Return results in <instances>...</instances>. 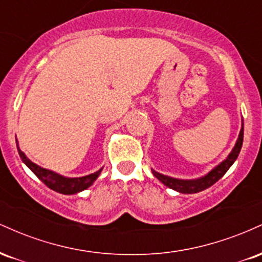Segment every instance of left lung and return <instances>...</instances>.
<instances>
[{
	"instance_id": "1",
	"label": "left lung",
	"mask_w": 262,
	"mask_h": 262,
	"mask_svg": "<svg viewBox=\"0 0 262 262\" xmlns=\"http://www.w3.org/2000/svg\"><path fill=\"white\" fill-rule=\"evenodd\" d=\"M243 138H244V123L242 125V130L239 133V138H237L235 146L231 150V152L228 155V158L225 159L223 162L218 165L217 167H214L212 171H209L206 176L201 177L197 180H177L172 179V177L164 176L161 173L156 172V171L151 170L154 176L158 180L164 183L167 187L175 189L177 192H181V193H197V192L203 191V189L210 187L212 185H214L219 179L224 176V173L229 170V167L234 164V161L236 160L237 155H239L240 149L243 146Z\"/></svg>"
}]
</instances>
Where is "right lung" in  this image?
<instances>
[{
  "mask_svg": "<svg viewBox=\"0 0 262 262\" xmlns=\"http://www.w3.org/2000/svg\"><path fill=\"white\" fill-rule=\"evenodd\" d=\"M17 149L18 154H19L22 161L33 171V173H34V175L50 189L62 194H74L80 191H83V189H86L87 187H90V186L95 182V180L100 176L102 171V169H100L98 171H96L95 173H91V175L76 177V179H69V177L60 176L58 173L53 172V171L38 166L37 164H34V162H32L28 158H27L25 152L20 151L18 145Z\"/></svg>",
  "mask_w": 262,
  "mask_h": 262,
  "instance_id": "right-lung-1",
  "label": "right lung"
}]
</instances>
